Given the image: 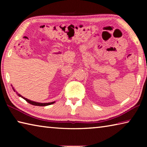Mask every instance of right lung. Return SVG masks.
<instances>
[{
    "label": "right lung",
    "instance_id": "obj_1",
    "mask_svg": "<svg viewBox=\"0 0 147 147\" xmlns=\"http://www.w3.org/2000/svg\"><path fill=\"white\" fill-rule=\"evenodd\" d=\"M13 91H16V90H15V89H14L13 88ZM16 93H17V92H16ZM17 94H18V96H21L22 98H23V99H24V100H25L27 102H28L29 104H32V105H34V106H46L51 105V104H54V102H55V101H54V102H48V103H39V102H37L32 101V100H29V99H27L26 98H24V97H23V96H22L20 94H18V93H17Z\"/></svg>",
    "mask_w": 147,
    "mask_h": 147
}]
</instances>
